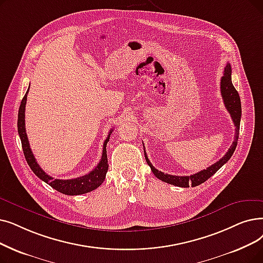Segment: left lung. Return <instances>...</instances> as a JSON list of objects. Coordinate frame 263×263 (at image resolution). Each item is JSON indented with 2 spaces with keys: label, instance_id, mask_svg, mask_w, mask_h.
I'll return each instance as SVG.
<instances>
[{
  "label": "left lung",
  "instance_id": "8db88e82",
  "mask_svg": "<svg viewBox=\"0 0 263 263\" xmlns=\"http://www.w3.org/2000/svg\"><path fill=\"white\" fill-rule=\"evenodd\" d=\"M231 65L230 63H227L224 67V72L223 76L220 79V92L221 97L223 99V104L227 108V110L229 111L230 116L233 120V123L235 125V138L234 141L229 148V151L227 152V154L216 163L212 164L209 166L206 170H202L200 172L192 174L190 176H176V175H170V174H164L161 171H158L154 165L151 163L149 159H148L145 148H144V154H145V159L148 165L151 166L153 173L155 176L159 179H161L164 182H167V184L174 185L177 187H184L187 188L189 186L191 187H196L199 186L205 180H208L210 177H212L217 171H218L224 163L228 162V160L231 158L233 155L236 145H237V139H238V134H239V122H241V116H242V106H241V99H239L238 92L236 89L234 88L232 84V79H231ZM144 145V144H143Z\"/></svg>",
  "mask_w": 263,
  "mask_h": 263
}]
</instances>
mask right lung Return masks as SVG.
Wrapping results in <instances>:
<instances>
[{"mask_svg":"<svg viewBox=\"0 0 263 263\" xmlns=\"http://www.w3.org/2000/svg\"><path fill=\"white\" fill-rule=\"evenodd\" d=\"M30 88V87H29ZM29 92V89L26 92L24 99L21 101V104L18 111V133L21 140L22 149H24V154L26 157L27 162L33 173L35 174L39 178L44 180L46 184H48L50 187L59 191L63 195L67 196H77V195H83V193H87L97 189L99 186L102 185V182L104 181L107 170H108V163H107V155H106V145L109 141V136L112 132V129L109 131L107 138L103 144V153H102V158L98 165L91 171L90 173L73 178V179H54L53 177L49 176L42 170V167L36 162L35 158L30 148L29 140L26 133V123H25V110H26V103H27V96Z\"/></svg>","mask_w":263,"mask_h":263,"instance_id":"obj_1","label":"right lung"}]
</instances>
